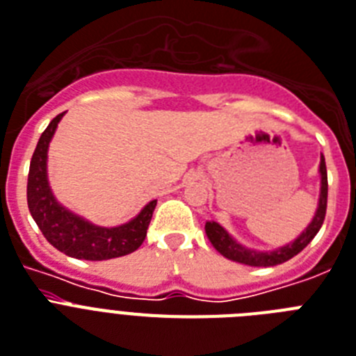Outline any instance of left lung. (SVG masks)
<instances>
[{
    "instance_id": "left-lung-1",
    "label": "left lung",
    "mask_w": 356,
    "mask_h": 356,
    "mask_svg": "<svg viewBox=\"0 0 356 356\" xmlns=\"http://www.w3.org/2000/svg\"><path fill=\"white\" fill-rule=\"evenodd\" d=\"M320 195H318V207L314 212L313 219L307 227L303 228V232L298 238L291 241V243L283 245V247L274 248V250H256V248H248L241 245L238 239L234 238L232 234H228L223 227L216 221H207L204 225V232H207L208 241L212 247L218 250L221 256L227 259H232L236 263H243L248 267H274L280 263L289 261L300 254L303 248L307 247L313 238L318 234L322 228L323 219H325V208H327V170H325V159L320 155Z\"/></svg>"
}]
</instances>
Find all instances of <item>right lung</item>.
<instances>
[{
  "mask_svg": "<svg viewBox=\"0 0 356 356\" xmlns=\"http://www.w3.org/2000/svg\"><path fill=\"white\" fill-rule=\"evenodd\" d=\"M63 115L65 113H60L51 120L38 140L31 159L27 183L29 212L49 243L71 258L102 261L135 252L146 238V230L152 221L153 210L157 207V199L149 201L128 223L100 227L65 208L54 197L49 184L47 153L49 144L53 140L54 131Z\"/></svg>",
  "mask_w": 356,
  "mask_h": 356,
  "instance_id": "obj_1",
  "label": "right lung"
}]
</instances>
